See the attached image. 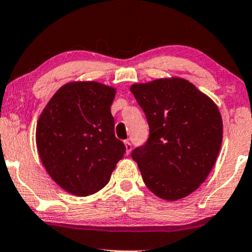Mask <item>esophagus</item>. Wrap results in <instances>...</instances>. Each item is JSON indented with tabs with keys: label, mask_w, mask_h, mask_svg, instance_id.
Returning <instances> with one entry per match:
<instances>
[{
	"label": "esophagus",
	"mask_w": 252,
	"mask_h": 252,
	"mask_svg": "<svg viewBox=\"0 0 252 252\" xmlns=\"http://www.w3.org/2000/svg\"><path fill=\"white\" fill-rule=\"evenodd\" d=\"M125 148H126V154L128 155L129 153H131V151H132V144L128 140L125 141Z\"/></svg>",
	"instance_id": "esophagus-1"
}]
</instances>
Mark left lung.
<instances>
[{"mask_svg": "<svg viewBox=\"0 0 252 252\" xmlns=\"http://www.w3.org/2000/svg\"><path fill=\"white\" fill-rule=\"evenodd\" d=\"M150 138L132 152L145 185L166 201L190 195L212 172L223 139L217 105L180 77L131 85Z\"/></svg>", "mask_w": 252, "mask_h": 252, "instance_id": "obj_1", "label": "left lung"}]
</instances>
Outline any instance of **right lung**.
Masks as SVG:
<instances>
[{"instance_id": "add662e5", "label": "right lung", "mask_w": 252, "mask_h": 252, "mask_svg": "<svg viewBox=\"0 0 252 252\" xmlns=\"http://www.w3.org/2000/svg\"><path fill=\"white\" fill-rule=\"evenodd\" d=\"M116 93V88L94 80L66 83L37 121L40 161L50 178L74 196L104 188L126 151L114 135L111 105Z\"/></svg>"}]
</instances>
